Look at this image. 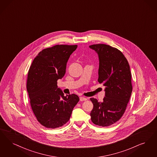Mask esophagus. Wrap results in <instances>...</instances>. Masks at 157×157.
Returning a JSON list of instances; mask_svg holds the SVG:
<instances>
[{"label":"esophagus","instance_id":"34e87169","mask_svg":"<svg viewBox=\"0 0 157 157\" xmlns=\"http://www.w3.org/2000/svg\"><path fill=\"white\" fill-rule=\"evenodd\" d=\"M79 99H80V101H85L87 100V99H86V98L83 97V96H81V97L79 98Z\"/></svg>","mask_w":157,"mask_h":157}]
</instances>
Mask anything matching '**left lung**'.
<instances>
[{"label": "left lung", "instance_id": "8db88e82", "mask_svg": "<svg viewBox=\"0 0 157 157\" xmlns=\"http://www.w3.org/2000/svg\"><path fill=\"white\" fill-rule=\"evenodd\" d=\"M89 48L99 56L98 82L105 87L102 101L90 98L94 108L91 120L96 125L107 127L120 119L132 94V74L130 65L123 54L106 44H94Z\"/></svg>", "mask_w": 157, "mask_h": 157}]
</instances>
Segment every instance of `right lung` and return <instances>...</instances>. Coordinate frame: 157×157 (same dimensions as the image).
Here are the masks:
<instances>
[{"label":"right lung","mask_w":157,"mask_h":157,"mask_svg":"<svg viewBox=\"0 0 157 157\" xmlns=\"http://www.w3.org/2000/svg\"><path fill=\"white\" fill-rule=\"evenodd\" d=\"M77 45H56L40 51L29 71L27 89L32 110L44 127L56 128L69 121L79 101L75 94L65 96L57 81L66 72L69 56Z\"/></svg>","instance_id":"add662e5"}]
</instances>
